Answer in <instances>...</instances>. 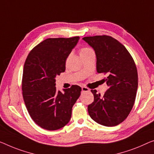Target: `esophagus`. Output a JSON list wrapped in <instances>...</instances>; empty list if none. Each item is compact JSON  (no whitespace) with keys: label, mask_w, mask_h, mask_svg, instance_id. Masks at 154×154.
<instances>
[{"label":"esophagus","mask_w":154,"mask_h":154,"mask_svg":"<svg viewBox=\"0 0 154 154\" xmlns=\"http://www.w3.org/2000/svg\"><path fill=\"white\" fill-rule=\"evenodd\" d=\"M82 92H87V91H89L88 88H87V87H86V86L82 87Z\"/></svg>","instance_id":"esophagus-1"}]
</instances>
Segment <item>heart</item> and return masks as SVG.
Instances as JSON below:
<instances>
[{
	"label": "heart",
	"mask_w": 154,
	"mask_h": 154,
	"mask_svg": "<svg viewBox=\"0 0 154 154\" xmlns=\"http://www.w3.org/2000/svg\"><path fill=\"white\" fill-rule=\"evenodd\" d=\"M91 52H93V50H91V48H86V47H84L82 48L81 49L79 50V54L80 56H84V55H86L87 54L90 53Z\"/></svg>",
	"instance_id": "b5f03b06"
}]
</instances>
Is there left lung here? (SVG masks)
I'll list each match as a JSON object with an SVG mask.
<instances>
[{"instance_id":"left-lung-1","label":"left lung","mask_w":154,"mask_h":154,"mask_svg":"<svg viewBox=\"0 0 154 154\" xmlns=\"http://www.w3.org/2000/svg\"><path fill=\"white\" fill-rule=\"evenodd\" d=\"M83 39L95 50L97 71L107 75L109 88L101 96L91 90L94 102L88 106L89 116L100 125L114 127L125 120L134 106L137 89V71L134 59L121 43L107 35Z\"/></svg>"}]
</instances>
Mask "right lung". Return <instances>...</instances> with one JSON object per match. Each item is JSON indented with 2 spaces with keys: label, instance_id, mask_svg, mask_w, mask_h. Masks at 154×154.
Listing matches in <instances>:
<instances>
[{
  "label": "right lung",
  "instance_id": "1",
  "mask_svg": "<svg viewBox=\"0 0 154 154\" xmlns=\"http://www.w3.org/2000/svg\"><path fill=\"white\" fill-rule=\"evenodd\" d=\"M49 38L36 45L27 55L22 78V93L31 118L38 126L57 130L69 122L72 108L82 88L72 85L64 93L57 91L55 77L65 72L66 61L79 40Z\"/></svg>",
  "mask_w": 154,
  "mask_h": 154
}]
</instances>
